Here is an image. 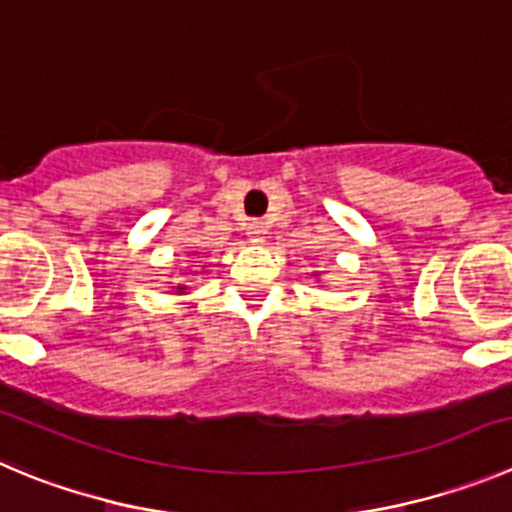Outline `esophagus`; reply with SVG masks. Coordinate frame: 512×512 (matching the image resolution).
Masks as SVG:
<instances>
[{"label":"esophagus","instance_id":"34e87169","mask_svg":"<svg viewBox=\"0 0 512 512\" xmlns=\"http://www.w3.org/2000/svg\"><path fill=\"white\" fill-rule=\"evenodd\" d=\"M265 234H267V227L265 222H250L247 224V237H250V242H255V245H260V242H265Z\"/></svg>","mask_w":512,"mask_h":512}]
</instances>
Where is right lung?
Masks as SVG:
<instances>
[{"label": "right lung", "instance_id": "1", "mask_svg": "<svg viewBox=\"0 0 512 512\" xmlns=\"http://www.w3.org/2000/svg\"><path fill=\"white\" fill-rule=\"evenodd\" d=\"M181 290H186V288H181V285H178V293H181Z\"/></svg>", "mask_w": 512, "mask_h": 512}]
</instances>
